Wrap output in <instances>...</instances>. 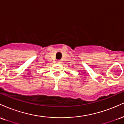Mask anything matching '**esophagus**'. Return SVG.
I'll use <instances>...</instances> for the list:
<instances>
[{
    "mask_svg": "<svg viewBox=\"0 0 124 124\" xmlns=\"http://www.w3.org/2000/svg\"><path fill=\"white\" fill-rule=\"evenodd\" d=\"M56 63H60V61H56Z\"/></svg>",
    "mask_w": 124,
    "mask_h": 124,
    "instance_id": "obj_1",
    "label": "esophagus"
}]
</instances>
